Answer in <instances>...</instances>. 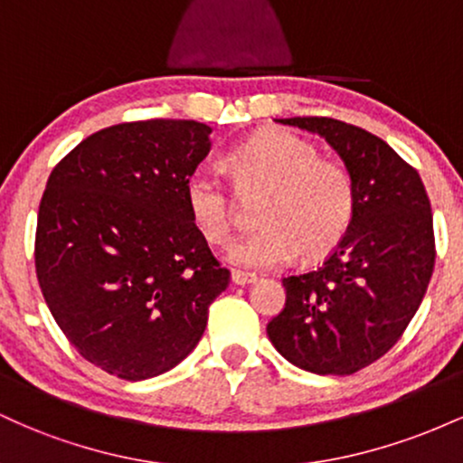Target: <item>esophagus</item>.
I'll return each mask as SVG.
<instances>
[{
	"instance_id": "34e87169",
	"label": "esophagus",
	"mask_w": 463,
	"mask_h": 463,
	"mask_svg": "<svg viewBox=\"0 0 463 463\" xmlns=\"http://www.w3.org/2000/svg\"><path fill=\"white\" fill-rule=\"evenodd\" d=\"M231 280L235 285H248V283H254V280H257V276L250 274V272H241V269H232Z\"/></svg>"
}]
</instances>
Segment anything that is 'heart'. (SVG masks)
Returning a JSON list of instances; mask_svg holds the SVG:
<instances>
[{
	"mask_svg": "<svg viewBox=\"0 0 463 463\" xmlns=\"http://www.w3.org/2000/svg\"><path fill=\"white\" fill-rule=\"evenodd\" d=\"M239 194H263L261 226L231 246V259L250 269L289 263L296 254L320 259L346 237L357 209L350 169L317 156L309 141L285 130H265L228 152ZM184 202L195 228L211 243H226L235 228V198L226 180L198 167L184 183Z\"/></svg>",
	"mask_w": 463,
	"mask_h": 463,
	"instance_id": "obj_1",
	"label": "heart"
}]
</instances>
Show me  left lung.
Returning <instances> with one entry per match:
<instances>
[{
  "mask_svg": "<svg viewBox=\"0 0 463 463\" xmlns=\"http://www.w3.org/2000/svg\"><path fill=\"white\" fill-rule=\"evenodd\" d=\"M280 124L331 143L354 178L357 209L322 265L285 276V307L268 322V337L302 370L354 374L402 337L427 294L435 265L431 202L418 169L372 132L331 117Z\"/></svg>",
  "mask_w": 463,
  "mask_h": 463,
  "instance_id": "8db88e82",
  "label": "left lung"
}]
</instances>
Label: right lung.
Wrapping results in <instances>:
<instances>
[{"mask_svg":"<svg viewBox=\"0 0 463 463\" xmlns=\"http://www.w3.org/2000/svg\"><path fill=\"white\" fill-rule=\"evenodd\" d=\"M209 135L191 119L117 124L78 143L47 178L39 287L71 346L117 379L178 365L231 283L184 202Z\"/></svg>","mask_w":463,"mask_h":463,"instance_id":"add662e5","label":"right lung"}]
</instances>
